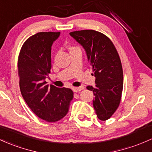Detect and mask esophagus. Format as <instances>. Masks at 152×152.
<instances>
[{
  "label": "esophagus",
  "mask_w": 152,
  "mask_h": 152,
  "mask_svg": "<svg viewBox=\"0 0 152 152\" xmlns=\"http://www.w3.org/2000/svg\"><path fill=\"white\" fill-rule=\"evenodd\" d=\"M82 89H84V87L83 86H79V87H73L72 90L74 92H78V91H81Z\"/></svg>",
  "instance_id": "34e87169"
}]
</instances>
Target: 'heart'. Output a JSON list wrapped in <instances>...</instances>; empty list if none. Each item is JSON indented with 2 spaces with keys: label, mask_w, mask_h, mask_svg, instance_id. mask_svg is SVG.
<instances>
[{
  "label": "heart",
  "mask_w": 152,
  "mask_h": 152,
  "mask_svg": "<svg viewBox=\"0 0 152 152\" xmlns=\"http://www.w3.org/2000/svg\"><path fill=\"white\" fill-rule=\"evenodd\" d=\"M77 48V47H73V46H71V47H70L69 49H70V50H72V49H74V48Z\"/></svg>",
  "instance_id": "b5f03b06"
}]
</instances>
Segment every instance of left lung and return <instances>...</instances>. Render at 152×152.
Here are the masks:
<instances>
[{
  "mask_svg": "<svg viewBox=\"0 0 152 152\" xmlns=\"http://www.w3.org/2000/svg\"><path fill=\"white\" fill-rule=\"evenodd\" d=\"M84 48L96 77V86H87L92 91L93 106L98 118L105 121L119 107L123 87L122 64L115 47L109 37L99 31L85 29L70 32Z\"/></svg>",
  "mask_w": 152,
  "mask_h": 152,
  "instance_id": "obj_1",
  "label": "left lung"
}]
</instances>
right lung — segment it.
Wrapping results in <instances>:
<instances>
[{"label":"right lung","mask_w":152,"mask_h":152,"mask_svg":"<svg viewBox=\"0 0 152 152\" xmlns=\"http://www.w3.org/2000/svg\"><path fill=\"white\" fill-rule=\"evenodd\" d=\"M60 34L43 31L31 36L23 44L18 58L21 95L33 113L49 123L67 115L73 98L71 89L49 86L45 81L50 73L52 45Z\"/></svg>","instance_id":"add662e5"}]
</instances>
